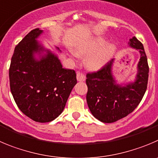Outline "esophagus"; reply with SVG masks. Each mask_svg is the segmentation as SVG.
<instances>
[{"mask_svg": "<svg viewBox=\"0 0 158 158\" xmlns=\"http://www.w3.org/2000/svg\"><path fill=\"white\" fill-rule=\"evenodd\" d=\"M76 78H77V80L79 82H83L86 79V76L83 73L80 72H77V74H76Z\"/></svg>", "mask_w": 158, "mask_h": 158, "instance_id": "1", "label": "esophagus"}]
</instances>
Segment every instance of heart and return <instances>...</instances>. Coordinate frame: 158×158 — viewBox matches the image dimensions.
Here are the masks:
<instances>
[{
	"mask_svg": "<svg viewBox=\"0 0 158 158\" xmlns=\"http://www.w3.org/2000/svg\"><path fill=\"white\" fill-rule=\"evenodd\" d=\"M104 42L105 40L103 38H97L86 44H82L78 48V54H82V55L89 54L86 58V64L89 69H100L103 65H104L112 56L114 51V47L112 44H106L101 48H99L104 44ZM97 49L98 50H97ZM94 50L96 51L94 52ZM92 52L94 53H92ZM91 52L92 54H91Z\"/></svg>",
	"mask_w": 158,
	"mask_h": 158,
	"instance_id": "1",
	"label": "heart"
}]
</instances>
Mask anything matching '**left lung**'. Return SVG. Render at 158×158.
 I'll list each match as a JSON object with an SVG mask.
<instances>
[{
	"label": "left lung",
	"instance_id": "left-lung-1",
	"mask_svg": "<svg viewBox=\"0 0 158 158\" xmlns=\"http://www.w3.org/2000/svg\"><path fill=\"white\" fill-rule=\"evenodd\" d=\"M130 46L141 54L136 80L126 86L115 84L111 74L114 59L97 72L86 74L88 87L86 101L93 115L104 123H111L132 113L142 101L148 83L149 66L143 45L136 37L130 39Z\"/></svg>",
	"mask_w": 158,
	"mask_h": 158
}]
</instances>
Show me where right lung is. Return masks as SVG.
I'll list each match as a JSON object with an SVG mask.
<instances>
[{
  "instance_id": "add662e5",
  "label": "right lung",
  "mask_w": 158,
  "mask_h": 158,
  "mask_svg": "<svg viewBox=\"0 0 158 158\" xmlns=\"http://www.w3.org/2000/svg\"><path fill=\"white\" fill-rule=\"evenodd\" d=\"M43 31L35 29L15 48L9 68L10 89L22 112L37 122H49L64 110L77 82L75 70L63 69L57 56L48 51L36 61L33 54L43 51L36 38Z\"/></svg>"
}]
</instances>
